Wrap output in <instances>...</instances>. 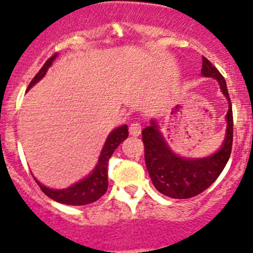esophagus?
<instances>
[{"instance_id": "esophagus-1", "label": "esophagus", "mask_w": 253, "mask_h": 253, "mask_svg": "<svg viewBox=\"0 0 253 253\" xmlns=\"http://www.w3.org/2000/svg\"><path fill=\"white\" fill-rule=\"evenodd\" d=\"M141 131L142 126L139 122H132V124L129 125V134H131V136L138 137L139 134H141Z\"/></svg>"}]
</instances>
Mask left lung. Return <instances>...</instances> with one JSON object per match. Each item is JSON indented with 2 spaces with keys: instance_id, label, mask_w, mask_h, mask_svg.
Listing matches in <instances>:
<instances>
[{
  "instance_id": "obj_1",
  "label": "left lung",
  "mask_w": 253,
  "mask_h": 253,
  "mask_svg": "<svg viewBox=\"0 0 253 253\" xmlns=\"http://www.w3.org/2000/svg\"><path fill=\"white\" fill-rule=\"evenodd\" d=\"M201 73L205 77L216 79L221 91L229 100V110L226 112V136L218 152L202 159H186L171 152L154 121L142 131L145 165L153 185L160 193L170 198L183 200L202 193L221 174L231 154L233 108L225 79L206 57H202Z\"/></svg>"
}]
</instances>
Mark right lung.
Segmentation results:
<instances>
[{
	"label": "right lung",
	"mask_w": 253,
	"mask_h": 253,
	"mask_svg": "<svg viewBox=\"0 0 253 253\" xmlns=\"http://www.w3.org/2000/svg\"><path fill=\"white\" fill-rule=\"evenodd\" d=\"M57 53L51 56L50 58L44 63L42 68H40L39 72L35 75V77L32 79V82L28 85V89L32 88L37 82H39L40 79L45 76L48 67L51 66L52 61L55 60ZM128 137V128H127L126 125L119 127V128L114 129L109 137L106 138L105 144H104L103 150H101V154L99 157V162L96 164L95 169L93 170L90 175L88 177H85L84 180L79 181V182L75 183L73 186L68 188H63V190H52V188H48L42 186L39 181H37V183L39 185L40 190L50 197L51 200L56 201V202L63 203V205L68 206H84L89 205V203H93L95 201H98L104 193L108 190V163L112 153L115 152L119 144L124 139H126Z\"/></svg>",
	"instance_id": "obj_1"
}]
</instances>
